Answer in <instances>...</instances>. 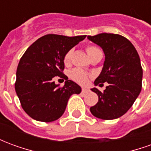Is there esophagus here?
<instances>
[{
    "label": "esophagus",
    "mask_w": 151,
    "mask_h": 151,
    "mask_svg": "<svg viewBox=\"0 0 151 151\" xmlns=\"http://www.w3.org/2000/svg\"><path fill=\"white\" fill-rule=\"evenodd\" d=\"M89 91V90L88 89H86V88H82V93H87V92Z\"/></svg>",
    "instance_id": "esophagus-1"
}]
</instances>
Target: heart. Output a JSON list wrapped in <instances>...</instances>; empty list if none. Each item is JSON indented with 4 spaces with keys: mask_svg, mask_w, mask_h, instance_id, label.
Listing matches in <instances>:
<instances>
[{
    "mask_svg": "<svg viewBox=\"0 0 151 151\" xmlns=\"http://www.w3.org/2000/svg\"><path fill=\"white\" fill-rule=\"evenodd\" d=\"M86 52L88 54V56L91 55L95 52L99 51V48L97 47L92 46V45H90V46L86 47ZM70 57H71V51H69L68 52L66 53L65 55V57H64V61L65 63H68L70 60ZM70 77L73 80H74L75 82H78V83H81V84H85L86 82H87L88 80V77H87V74L82 69H73L70 72Z\"/></svg>",
    "mask_w": 151,
    "mask_h": 151,
    "instance_id": "1",
    "label": "heart"
}]
</instances>
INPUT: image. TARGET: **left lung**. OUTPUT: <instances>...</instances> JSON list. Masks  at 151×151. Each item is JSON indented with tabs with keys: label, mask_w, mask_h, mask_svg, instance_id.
I'll return each mask as SVG.
<instances>
[{
	"label": "left lung",
	"mask_w": 151,
	"mask_h": 151,
	"mask_svg": "<svg viewBox=\"0 0 151 151\" xmlns=\"http://www.w3.org/2000/svg\"><path fill=\"white\" fill-rule=\"evenodd\" d=\"M87 39L102 47L105 54L104 67L95 85L108 82L104 92L92 88L98 103L90 108L93 116L102 120H114L129 111L142 90V68L136 48L122 35L102 33Z\"/></svg>",
	"instance_id": "left-lung-1"
}]
</instances>
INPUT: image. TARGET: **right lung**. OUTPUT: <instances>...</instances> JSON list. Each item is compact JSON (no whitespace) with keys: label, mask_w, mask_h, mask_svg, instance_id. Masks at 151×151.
<instances>
[{"label":"right lung","mask_w":151,"mask_h":151,"mask_svg":"<svg viewBox=\"0 0 151 151\" xmlns=\"http://www.w3.org/2000/svg\"><path fill=\"white\" fill-rule=\"evenodd\" d=\"M86 36L46 35L32 43L22 56L17 68L15 91L22 108L32 119L42 122L59 119L70 96L81 93L80 86L63 73L64 57ZM56 76L66 80L62 88L53 82Z\"/></svg>","instance_id":"add662e5"}]
</instances>
